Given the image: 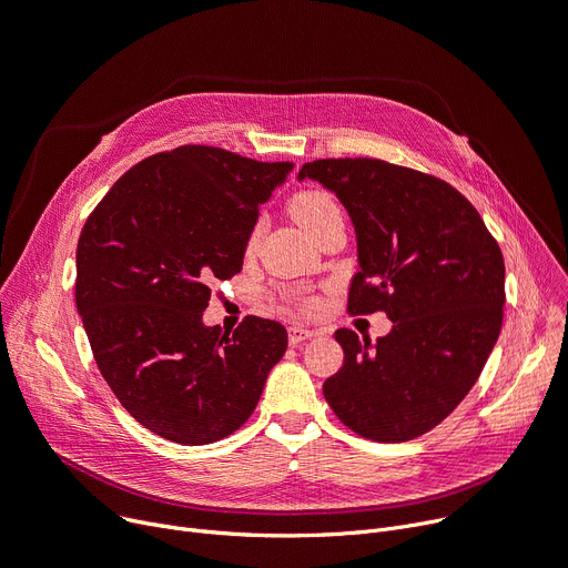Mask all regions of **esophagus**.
<instances>
[{"label": "esophagus", "instance_id": "34e87169", "mask_svg": "<svg viewBox=\"0 0 568 568\" xmlns=\"http://www.w3.org/2000/svg\"><path fill=\"white\" fill-rule=\"evenodd\" d=\"M312 337H314V331H307V328H303V326H291V328H288V342H291L293 346H298L301 342L312 339Z\"/></svg>", "mask_w": 568, "mask_h": 568}]
</instances>
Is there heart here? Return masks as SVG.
Segmentation results:
<instances>
[{
    "label": "heart",
    "mask_w": 568,
    "mask_h": 568,
    "mask_svg": "<svg viewBox=\"0 0 568 568\" xmlns=\"http://www.w3.org/2000/svg\"><path fill=\"white\" fill-rule=\"evenodd\" d=\"M291 212L295 222H298L305 231L316 226L323 217H328L333 212H339L333 199L323 192H303L301 196H295Z\"/></svg>",
    "instance_id": "1"
}]
</instances>
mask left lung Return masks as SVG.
Instances as JSON below:
<instances>
[{"label": "left lung", "mask_w": 568, "mask_h": 568, "mask_svg": "<svg viewBox=\"0 0 568 568\" xmlns=\"http://www.w3.org/2000/svg\"><path fill=\"white\" fill-rule=\"evenodd\" d=\"M346 207L358 273L348 312H386L374 344L337 331L344 365L323 384L356 435L399 444L439 425L476 384L504 318V256L476 207L448 182L382 159L310 161Z\"/></svg>", "instance_id": "obj_1"}]
</instances>
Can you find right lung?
<instances>
[{
  "label": "right lung",
  "instance_id": "1",
  "mask_svg": "<svg viewBox=\"0 0 568 568\" xmlns=\"http://www.w3.org/2000/svg\"><path fill=\"white\" fill-rule=\"evenodd\" d=\"M293 171L207 145L129 169L88 217L75 250V307L122 407L184 446L220 442L256 409L286 328L247 316L205 326L210 282L242 270L258 205Z\"/></svg>",
  "mask_w": 568,
  "mask_h": 568
}]
</instances>
